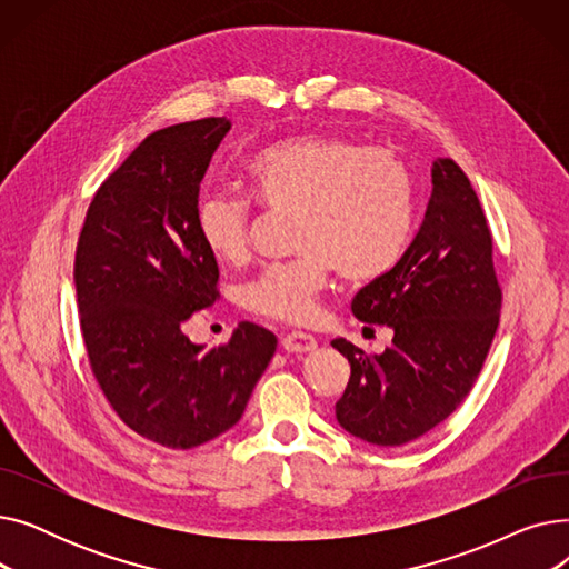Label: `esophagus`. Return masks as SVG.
Listing matches in <instances>:
<instances>
[{
  "mask_svg": "<svg viewBox=\"0 0 569 569\" xmlns=\"http://www.w3.org/2000/svg\"><path fill=\"white\" fill-rule=\"evenodd\" d=\"M281 346L288 352H309L316 348V339L307 332H288L281 339Z\"/></svg>",
  "mask_w": 569,
  "mask_h": 569,
  "instance_id": "esophagus-1",
  "label": "esophagus"
}]
</instances>
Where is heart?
<instances>
[{
	"instance_id": "b5f03b06",
	"label": "heart",
	"mask_w": 569,
	"mask_h": 569,
	"mask_svg": "<svg viewBox=\"0 0 569 569\" xmlns=\"http://www.w3.org/2000/svg\"><path fill=\"white\" fill-rule=\"evenodd\" d=\"M253 196L269 207H297L292 260L267 264L242 288L247 309L281 320H305L332 269L348 281H371L401 260L415 226V177L390 149L330 133L269 142L247 159ZM196 226L214 260L247 256L251 202L207 193Z\"/></svg>"
}]
</instances>
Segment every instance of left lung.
Wrapping results in <instances>:
<instances>
[{
	"label": "left lung",
	"instance_id": "obj_1",
	"mask_svg": "<svg viewBox=\"0 0 569 569\" xmlns=\"http://www.w3.org/2000/svg\"><path fill=\"white\" fill-rule=\"evenodd\" d=\"M431 184L422 228L403 258L352 300L362 322L390 327L392 346L367 355L332 341L350 362L337 422L371 445L410 442L450 417L498 330L502 292L482 204L452 159L433 161Z\"/></svg>",
	"mask_w": 569,
	"mask_h": 569
}]
</instances>
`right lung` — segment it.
Here are the masks:
<instances>
[{
    "label": "right lung",
    "instance_id": "right-lung-1",
    "mask_svg": "<svg viewBox=\"0 0 569 569\" xmlns=\"http://www.w3.org/2000/svg\"><path fill=\"white\" fill-rule=\"evenodd\" d=\"M228 131L226 117H207L147 136L97 191L76 249L78 313L97 382L127 427L170 450L232 429L277 350V337L253 322H239L217 348L182 330L219 295L196 204Z\"/></svg>",
    "mask_w": 569,
    "mask_h": 569
}]
</instances>
